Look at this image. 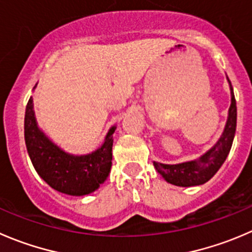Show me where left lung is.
Here are the masks:
<instances>
[{
    "instance_id": "8db88e82",
    "label": "left lung",
    "mask_w": 252,
    "mask_h": 252,
    "mask_svg": "<svg viewBox=\"0 0 252 252\" xmlns=\"http://www.w3.org/2000/svg\"><path fill=\"white\" fill-rule=\"evenodd\" d=\"M231 94V103L229 108L228 119H226L225 128L223 134L217 141L216 145L209 149L206 154L197 160L186 161V162L176 163V165H167L154 161L156 171L167 181L168 183L180 187H191V186H199L211 180L217 171L220 168L230 151L233 145L234 135L236 130V101L234 96L233 86L229 81Z\"/></svg>"
}]
</instances>
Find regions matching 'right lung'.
<instances>
[{"instance_id":"1","label":"right lung","mask_w":252,"mask_h":252,"mask_svg":"<svg viewBox=\"0 0 252 252\" xmlns=\"http://www.w3.org/2000/svg\"><path fill=\"white\" fill-rule=\"evenodd\" d=\"M116 126L107 133L101 148L87 155H72L54 144L36 124L33 98H29L24 117L27 150L38 175L61 193L86 196L107 180L112 166V146Z\"/></svg>"}]
</instances>
